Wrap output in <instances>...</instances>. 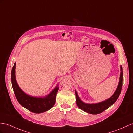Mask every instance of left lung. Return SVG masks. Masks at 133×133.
Here are the masks:
<instances>
[{"instance_id":"8db88e82","label":"left lung","mask_w":133,"mask_h":133,"mask_svg":"<svg viewBox=\"0 0 133 133\" xmlns=\"http://www.w3.org/2000/svg\"><path fill=\"white\" fill-rule=\"evenodd\" d=\"M121 73L120 77V81L117 86L116 90L115 92L112 96L108 99L105 101H102L98 103L94 104H88L85 103L81 101L79 97L78 96L77 91L75 90L76 94V104L77 106L83 111L89 113L90 114H98L102 113L104 110H106L108 107H110L111 105L113 104L115 102L117 101L118 98L120 96L122 86V76H123V72H122V67L120 66Z\"/></svg>"}]
</instances>
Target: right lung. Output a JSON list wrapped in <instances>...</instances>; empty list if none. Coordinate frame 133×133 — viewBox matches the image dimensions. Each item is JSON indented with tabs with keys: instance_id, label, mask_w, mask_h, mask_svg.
I'll use <instances>...</instances> for the list:
<instances>
[{
	"instance_id": "1",
	"label": "right lung",
	"mask_w": 133,
	"mask_h": 133,
	"mask_svg": "<svg viewBox=\"0 0 133 133\" xmlns=\"http://www.w3.org/2000/svg\"><path fill=\"white\" fill-rule=\"evenodd\" d=\"M16 63L11 72V81L15 96L19 103L33 113L40 114L48 111L56 103V97L59 89L57 87L48 96L44 97H35L28 95L21 89L17 83L15 75Z\"/></svg>"
}]
</instances>
